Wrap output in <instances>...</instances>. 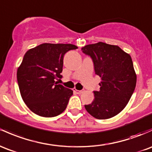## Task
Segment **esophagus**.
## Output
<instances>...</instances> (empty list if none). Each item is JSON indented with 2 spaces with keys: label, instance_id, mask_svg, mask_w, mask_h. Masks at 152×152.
<instances>
[{
  "label": "esophagus",
  "instance_id": "esophagus-1",
  "mask_svg": "<svg viewBox=\"0 0 152 152\" xmlns=\"http://www.w3.org/2000/svg\"><path fill=\"white\" fill-rule=\"evenodd\" d=\"M73 91H74L75 93H76V94H81V92H82V90H77V89H76L74 88V89H73Z\"/></svg>",
  "mask_w": 152,
  "mask_h": 152
}]
</instances>
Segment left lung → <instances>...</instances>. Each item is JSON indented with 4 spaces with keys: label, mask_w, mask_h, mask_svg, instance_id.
I'll return each mask as SVG.
<instances>
[{
    "label": "left lung",
    "mask_w": 152,
    "mask_h": 152,
    "mask_svg": "<svg viewBox=\"0 0 152 152\" xmlns=\"http://www.w3.org/2000/svg\"><path fill=\"white\" fill-rule=\"evenodd\" d=\"M81 50L90 56L95 73L102 79L99 91H94V101L85 108L96 119L113 118L127 105L136 88L131 57L118 46L102 42L87 45Z\"/></svg>",
    "instance_id": "1"
}]
</instances>
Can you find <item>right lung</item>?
I'll list each match as a JSON object with an SVG mask.
<instances>
[{
    "label": "right lung",
    "instance_id": "obj_1",
    "mask_svg": "<svg viewBox=\"0 0 152 152\" xmlns=\"http://www.w3.org/2000/svg\"><path fill=\"white\" fill-rule=\"evenodd\" d=\"M76 48L71 44L44 43L25 53L17 81L23 100L34 113L51 118L66 110L73 91L56 81L62 78L64 55Z\"/></svg>",
    "mask_w": 152,
    "mask_h": 152
}]
</instances>
